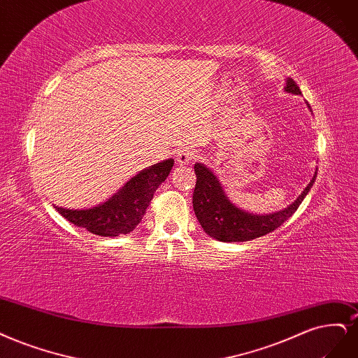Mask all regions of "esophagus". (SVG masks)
<instances>
[{
	"label": "esophagus",
	"instance_id": "1",
	"mask_svg": "<svg viewBox=\"0 0 358 358\" xmlns=\"http://www.w3.org/2000/svg\"><path fill=\"white\" fill-rule=\"evenodd\" d=\"M194 157H195V151L192 148H183V150H180L176 155V163L179 166H188L194 159Z\"/></svg>",
	"mask_w": 358,
	"mask_h": 358
}]
</instances>
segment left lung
Returning a JSON list of instances; mask_svg holds the SVG:
<instances>
[{
    "mask_svg": "<svg viewBox=\"0 0 358 358\" xmlns=\"http://www.w3.org/2000/svg\"><path fill=\"white\" fill-rule=\"evenodd\" d=\"M285 92L292 94H301L298 84L292 78H286ZM306 106L311 109L308 102ZM194 171L196 175V183L192 195L195 216L199 219L206 234H208L212 238L224 243L250 241L253 238L266 236L268 232H273L274 229L281 227L298 210L299 204L313 188L317 178L315 171L313 179L303 188L298 199L287 207L274 213L256 215L245 212L243 208L231 203L224 188H222L217 176L207 166L196 163L194 166Z\"/></svg>",
    "mask_w": 358,
    "mask_h": 358,
    "instance_id": "obj_1",
    "label": "left lung"
}]
</instances>
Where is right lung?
Returning a JSON list of instances; mask_svg holds the SVG:
<instances>
[{"mask_svg": "<svg viewBox=\"0 0 358 358\" xmlns=\"http://www.w3.org/2000/svg\"><path fill=\"white\" fill-rule=\"evenodd\" d=\"M173 158L141 170L130 178L108 200L89 208H65L55 206L56 210L71 224L85 228L101 237H118L136 228L151 204L157 188L162 185L171 167Z\"/></svg>", "mask_w": 358, "mask_h": 358, "instance_id": "add662e5", "label": "right lung"}]
</instances>
